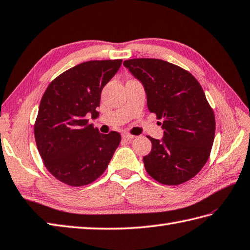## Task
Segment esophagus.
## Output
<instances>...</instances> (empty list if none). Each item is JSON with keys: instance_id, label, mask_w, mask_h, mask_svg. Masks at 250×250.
<instances>
[{"instance_id": "1", "label": "esophagus", "mask_w": 250, "mask_h": 250, "mask_svg": "<svg viewBox=\"0 0 250 250\" xmlns=\"http://www.w3.org/2000/svg\"><path fill=\"white\" fill-rule=\"evenodd\" d=\"M133 138H134V135L129 134V133H124V134H122V139H124L125 141H131Z\"/></svg>"}]
</instances>
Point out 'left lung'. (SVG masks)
Instances as JSON below:
<instances>
[{
	"instance_id": "left-lung-1",
	"label": "left lung",
	"mask_w": 250,
	"mask_h": 250,
	"mask_svg": "<svg viewBox=\"0 0 250 250\" xmlns=\"http://www.w3.org/2000/svg\"><path fill=\"white\" fill-rule=\"evenodd\" d=\"M124 65L143 83L147 107L163 120L164 138L143 157L147 173L165 185H179L207 163L216 132L214 114L192 73L157 58H133Z\"/></svg>"
}]
</instances>
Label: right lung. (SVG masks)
<instances>
[{
  "mask_svg": "<svg viewBox=\"0 0 250 250\" xmlns=\"http://www.w3.org/2000/svg\"><path fill=\"white\" fill-rule=\"evenodd\" d=\"M122 60L90 61L56 77L41 99L34 139L43 164L53 177L70 187L99 179L108 167L121 135L100 133L89 124L99 116L103 87L119 70Z\"/></svg>",
  "mask_w": 250,
  "mask_h": 250,
  "instance_id": "right-lung-1",
  "label": "right lung"
}]
</instances>
